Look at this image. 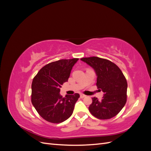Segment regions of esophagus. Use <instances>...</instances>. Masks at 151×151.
Here are the masks:
<instances>
[{
    "label": "esophagus",
    "mask_w": 151,
    "mask_h": 151,
    "mask_svg": "<svg viewBox=\"0 0 151 151\" xmlns=\"http://www.w3.org/2000/svg\"><path fill=\"white\" fill-rule=\"evenodd\" d=\"M80 96H81V98H85L86 96L85 94H80Z\"/></svg>",
    "instance_id": "1"
}]
</instances>
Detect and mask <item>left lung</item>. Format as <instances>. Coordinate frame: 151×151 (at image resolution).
I'll return each mask as SVG.
<instances>
[{"mask_svg": "<svg viewBox=\"0 0 151 151\" xmlns=\"http://www.w3.org/2000/svg\"><path fill=\"white\" fill-rule=\"evenodd\" d=\"M94 68L97 76L96 86L104 93L101 101L92 98L89 110L98 119L107 120L115 116L127 101V82L115 63L98 57L81 58Z\"/></svg>", "mask_w": 151, "mask_h": 151, "instance_id": "left-lung-1", "label": "left lung"}]
</instances>
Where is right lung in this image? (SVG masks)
Segmentation results:
<instances>
[{"instance_id": "add662e5", "label": "right lung", "mask_w": 151, "mask_h": 151, "mask_svg": "<svg viewBox=\"0 0 151 151\" xmlns=\"http://www.w3.org/2000/svg\"><path fill=\"white\" fill-rule=\"evenodd\" d=\"M79 58L62 59L42 67L31 84V102L39 115L47 122L59 123L69 118L79 98L78 93L60 94L62 85L67 82L72 67Z\"/></svg>"}]
</instances>
